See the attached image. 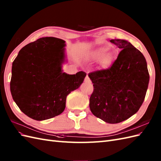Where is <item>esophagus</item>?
<instances>
[{
  "instance_id": "1",
  "label": "esophagus",
  "mask_w": 161,
  "mask_h": 161,
  "mask_svg": "<svg viewBox=\"0 0 161 161\" xmlns=\"http://www.w3.org/2000/svg\"><path fill=\"white\" fill-rule=\"evenodd\" d=\"M85 82H89V83H90V82H91V80H90V79H89V77L88 76H86L85 79Z\"/></svg>"
}]
</instances>
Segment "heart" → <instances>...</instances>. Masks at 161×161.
I'll list each match as a JSON object with an SVG mask.
<instances>
[{
  "label": "heart",
  "instance_id": "b5f03b06",
  "mask_svg": "<svg viewBox=\"0 0 161 161\" xmlns=\"http://www.w3.org/2000/svg\"><path fill=\"white\" fill-rule=\"evenodd\" d=\"M102 52L103 51L102 50H99V51H98L97 52H95V53L92 55V56H91V57H92L93 59H97V58H99V57H100L101 55L102 54ZM102 62L103 64H107L108 62V59H103L102 60Z\"/></svg>",
  "mask_w": 161,
  "mask_h": 161
}]
</instances>
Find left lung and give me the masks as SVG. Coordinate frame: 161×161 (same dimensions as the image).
<instances>
[{
    "label": "left lung",
    "instance_id": "left-lung-1",
    "mask_svg": "<svg viewBox=\"0 0 161 161\" xmlns=\"http://www.w3.org/2000/svg\"><path fill=\"white\" fill-rule=\"evenodd\" d=\"M110 42L122 50L111 66L89 74L94 87L89 108L97 118L115 124L128 119L140 109L150 76L140 51L125 40L112 39Z\"/></svg>",
    "mask_w": 161,
    "mask_h": 161
}]
</instances>
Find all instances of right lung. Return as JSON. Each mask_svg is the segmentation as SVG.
Segmentation results:
<instances>
[{
    "instance_id": "1",
    "label": "right lung",
    "mask_w": 161,
    "mask_h": 161,
    "mask_svg": "<svg viewBox=\"0 0 161 161\" xmlns=\"http://www.w3.org/2000/svg\"><path fill=\"white\" fill-rule=\"evenodd\" d=\"M65 41L44 37L21 49L13 62L10 89L21 111L43 120L58 116L66 108L67 95L78 89L86 74L63 72Z\"/></svg>"
}]
</instances>
